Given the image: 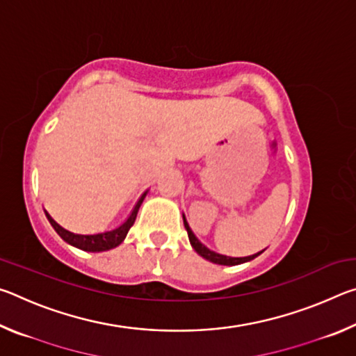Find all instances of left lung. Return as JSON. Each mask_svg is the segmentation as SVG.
I'll return each mask as SVG.
<instances>
[{"label":"left lung","mask_w":356,"mask_h":356,"mask_svg":"<svg viewBox=\"0 0 356 356\" xmlns=\"http://www.w3.org/2000/svg\"><path fill=\"white\" fill-rule=\"evenodd\" d=\"M184 225H185V229L186 232H188V238H190V243L193 248H195V251L197 252V254L202 256L204 259H207V261L213 262V264H220V265H238V264H243V262H248L251 261V259L257 257L261 252H257V254H252V256H248V257H229V256H222V254H216V252L210 251L209 248H206L200 240H197L195 237V234L191 232V229L188 226V222H186V220L184 218Z\"/></svg>","instance_id":"obj_1"}]
</instances>
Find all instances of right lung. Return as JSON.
I'll return each mask as SVG.
<instances>
[{"mask_svg": "<svg viewBox=\"0 0 356 356\" xmlns=\"http://www.w3.org/2000/svg\"><path fill=\"white\" fill-rule=\"evenodd\" d=\"M147 193V191H146ZM146 193L140 197V201L136 202V206L134 209V212L127 218V221L124 222V225H120L118 229H114V231H108L104 234H94V236H81V234H74V232H69L63 229L61 226L58 225L56 221L51 220V216L47 213V218L50 221V225L53 226V229L58 232V236L61 237L65 242L76 246V248L84 250V251H106V250H111L114 246H118L119 243H122V240L127 236L130 227L134 226V222L136 220V215H138V210H140L141 202L144 200V196H146Z\"/></svg>", "mask_w": 356, "mask_h": 356, "instance_id": "right-lung-1", "label": "right lung"}]
</instances>
